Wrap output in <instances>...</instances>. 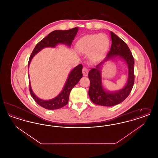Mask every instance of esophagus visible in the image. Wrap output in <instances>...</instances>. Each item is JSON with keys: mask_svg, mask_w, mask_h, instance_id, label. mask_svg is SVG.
<instances>
[{"mask_svg": "<svg viewBox=\"0 0 158 158\" xmlns=\"http://www.w3.org/2000/svg\"><path fill=\"white\" fill-rule=\"evenodd\" d=\"M88 72H89V70H88V69L87 68H83V75L84 76H86L88 75Z\"/></svg>", "mask_w": 158, "mask_h": 158, "instance_id": "1", "label": "esophagus"}]
</instances>
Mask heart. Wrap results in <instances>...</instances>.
Masks as SVG:
<instances>
[{"mask_svg": "<svg viewBox=\"0 0 158 158\" xmlns=\"http://www.w3.org/2000/svg\"><path fill=\"white\" fill-rule=\"evenodd\" d=\"M109 47V40L105 35L94 34L81 38L76 43L79 53L88 54L93 63H99L104 59Z\"/></svg>", "mask_w": 158, "mask_h": 158, "instance_id": "1", "label": "heart"}]
</instances>
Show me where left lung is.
Here are the masks:
<instances>
[{
	"instance_id": "8db88e82",
	"label": "left lung",
	"mask_w": 158,
	"mask_h": 158,
	"mask_svg": "<svg viewBox=\"0 0 158 158\" xmlns=\"http://www.w3.org/2000/svg\"><path fill=\"white\" fill-rule=\"evenodd\" d=\"M111 47L105 59L98 64L96 68L91 69L88 73L90 86L88 95L91 101L99 105L112 106L122 102L127 97L133 88L135 82L134 66L135 59L126 43L110 31ZM113 59L123 60L128 69V80L125 85L120 90L110 91L106 89L103 85L102 69L106 62Z\"/></svg>"
}]
</instances>
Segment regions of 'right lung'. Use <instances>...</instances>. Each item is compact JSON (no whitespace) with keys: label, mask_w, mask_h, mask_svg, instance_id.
Here are the masks:
<instances>
[{"label":"right lung","mask_w":158,"mask_h":158,"mask_svg":"<svg viewBox=\"0 0 158 158\" xmlns=\"http://www.w3.org/2000/svg\"><path fill=\"white\" fill-rule=\"evenodd\" d=\"M78 30L79 28L75 27L68 30H55L50 32L35 47L29 60L28 69L33 57L45 47L55 48L59 44H64L70 47ZM82 65L81 64H79L78 66L73 68L70 72L68 79L60 94L56 97L48 100H44L38 98L34 93L31 88L30 75L28 74L30 90L32 97L38 105L45 109L56 110L68 104L70 91L82 77Z\"/></svg>","instance_id":"1"}]
</instances>
